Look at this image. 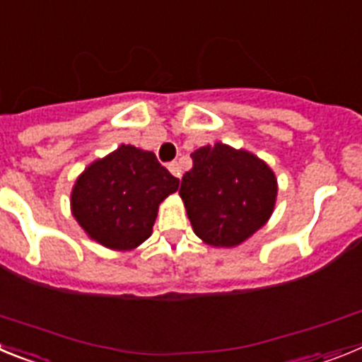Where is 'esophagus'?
Instances as JSON below:
<instances>
[{
	"label": "esophagus",
	"instance_id": "1",
	"mask_svg": "<svg viewBox=\"0 0 362 362\" xmlns=\"http://www.w3.org/2000/svg\"><path fill=\"white\" fill-rule=\"evenodd\" d=\"M168 170H170L175 177H181V166H179L177 161H172L170 165H168Z\"/></svg>",
	"mask_w": 362,
	"mask_h": 362
}]
</instances>
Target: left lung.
<instances>
[{"instance_id":"left-lung-1","label":"left lung","mask_w":362,"mask_h":362,"mask_svg":"<svg viewBox=\"0 0 362 362\" xmlns=\"http://www.w3.org/2000/svg\"><path fill=\"white\" fill-rule=\"evenodd\" d=\"M194 166L181 179L197 238L212 246H238L272 216L277 181L264 161L223 143L190 153Z\"/></svg>"}]
</instances>
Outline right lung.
<instances>
[{
	"label": "right lung",
	"mask_w": 362,
	"mask_h": 362,
	"mask_svg": "<svg viewBox=\"0 0 362 362\" xmlns=\"http://www.w3.org/2000/svg\"><path fill=\"white\" fill-rule=\"evenodd\" d=\"M179 179L156 153L121 145L92 163L76 181L72 214L92 239L112 250H132L152 233L158 206Z\"/></svg>",
	"instance_id": "add662e5"
}]
</instances>
